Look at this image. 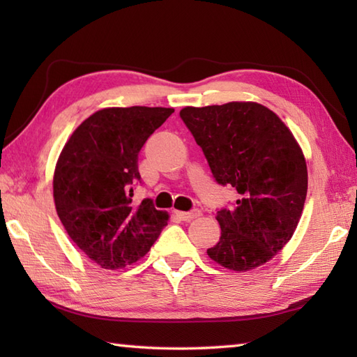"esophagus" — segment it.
<instances>
[{
	"instance_id": "esophagus-1",
	"label": "esophagus",
	"mask_w": 357,
	"mask_h": 357,
	"mask_svg": "<svg viewBox=\"0 0 357 357\" xmlns=\"http://www.w3.org/2000/svg\"><path fill=\"white\" fill-rule=\"evenodd\" d=\"M176 216L181 219V221H192V219L201 216V210L193 208L190 211H176Z\"/></svg>"
}]
</instances>
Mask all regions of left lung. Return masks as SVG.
Returning a JSON list of instances; mask_svg holds the SVG:
<instances>
[{
    "instance_id": "obj_1",
    "label": "left lung",
    "mask_w": 357,
    "mask_h": 357,
    "mask_svg": "<svg viewBox=\"0 0 357 357\" xmlns=\"http://www.w3.org/2000/svg\"><path fill=\"white\" fill-rule=\"evenodd\" d=\"M179 116L216 183L238 192L231 208L218 210L221 238L207 255L234 271L268 262L293 236L307 196V164L293 133L257 102L185 107Z\"/></svg>"
}]
</instances>
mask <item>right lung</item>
<instances>
[{
    "instance_id": "1",
    "label": "right lung",
    "mask_w": 357,
    "mask_h": 357,
    "mask_svg": "<svg viewBox=\"0 0 357 357\" xmlns=\"http://www.w3.org/2000/svg\"><path fill=\"white\" fill-rule=\"evenodd\" d=\"M174 110L112 107L93 113L73 132L56 162V213L82 253L107 270L124 268L146 255L169 215L146 198L132 202L141 183L138 155L149 136Z\"/></svg>"
}]
</instances>
